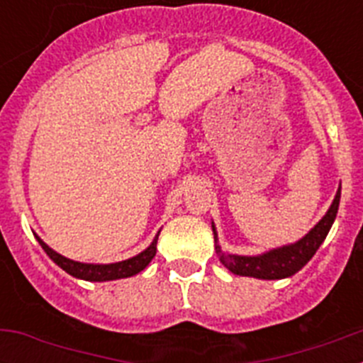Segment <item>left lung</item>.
Wrapping results in <instances>:
<instances>
[{"instance_id": "1", "label": "left lung", "mask_w": 363, "mask_h": 363, "mask_svg": "<svg viewBox=\"0 0 363 363\" xmlns=\"http://www.w3.org/2000/svg\"><path fill=\"white\" fill-rule=\"evenodd\" d=\"M338 205L340 189L336 192L331 209L327 211L325 216L300 242L293 243V245L280 247V249H274V251H269L259 256H236L223 252L221 247L218 245V236L213 225L218 258L230 272L240 274V277H252L259 278V280H280V278L293 277L313 258L314 252L318 251V247L323 243L327 233L331 229L333 221H335L336 213H338Z\"/></svg>"}]
</instances>
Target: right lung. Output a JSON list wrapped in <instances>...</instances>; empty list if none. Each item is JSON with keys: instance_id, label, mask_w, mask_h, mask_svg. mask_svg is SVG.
<instances>
[{"instance_id": "1", "label": "right lung", "mask_w": 363, "mask_h": 363, "mask_svg": "<svg viewBox=\"0 0 363 363\" xmlns=\"http://www.w3.org/2000/svg\"><path fill=\"white\" fill-rule=\"evenodd\" d=\"M158 236L152 240L145 251L140 252L134 258L125 259V262H118V264H108V265H94V264H79V262H74V259L65 258V256L57 255L56 251H52L47 243L41 238H38L40 245L43 247V251L47 252L54 264L60 265L65 272H69L70 277L79 278V280L86 281H108V280H120V278H129L142 272L147 265L150 264V259L156 256V243H158Z\"/></svg>"}]
</instances>
